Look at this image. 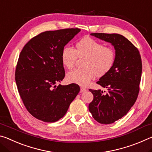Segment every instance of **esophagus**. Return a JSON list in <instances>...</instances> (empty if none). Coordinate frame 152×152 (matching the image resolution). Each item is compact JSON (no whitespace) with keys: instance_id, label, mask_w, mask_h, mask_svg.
Instances as JSON below:
<instances>
[{"instance_id":"34e87169","label":"esophagus","mask_w":152,"mask_h":152,"mask_svg":"<svg viewBox=\"0 0 152 152\" xmlns=\"http://www.w3.org/2000/svg\"><path fill=\"white\" fill-rule=\"evenodd\" d=\"M86 91V88L84 86H80V92H84Z\"/></svg>"}]
</instances>
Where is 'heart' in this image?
I'll return each instance as SVG.
<instances>
[{"label": "heart", "mask_w": 152, "mask_h": 152, "mask_svg": "<svg viewBox=\"0 0 152 152\" xmlns=\"http://www.w3.org/2000/svg\"><path fill=\"white\" fill-rule=\"evenodd\" d=\"M85 56L84 68H76L67 74V79L70 82L86 85L96 74L103 76L111 70L116 54L114 49L104 46L102 43L91 37H84L76 43V48L66 45L61 53V60L67 69L75 65L77 58Z\"/></svg>", "instance_id": "b5f03b06"}]
</instances>
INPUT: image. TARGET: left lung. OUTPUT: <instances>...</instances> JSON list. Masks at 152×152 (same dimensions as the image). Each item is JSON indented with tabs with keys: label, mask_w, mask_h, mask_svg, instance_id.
I'll return each mask as SVG.
<instances>
[{
	"label": "left lung",
	"mask_w": 152,
	"mask_h": 152,
	"mask_svg": "<svg viewBox=\"0 0 152 152\" xmlns=\"http://www.w3.org/2000/svg\"><path fill=\"white\" fill-rule=\"evenodd\" d=\"M91 35L111 43L115 50L116 58L111 70L96 82L107 92L89 89L94 96L88 106L92 117L101 124H110L125 116L137 100L142 72L141 56L137 48L121 35Z\"/></svg>",
	"instance_id": "left-lung-1"
}]
</instances>
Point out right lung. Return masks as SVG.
<instances>
[{"label":"right lung","instance_id":"right-lung-1","mask_svg":"<svg viewBox=\"0 0 152 152\" xmlns=\"http://www.w3.org/2000/svg\"><path fill=\"white\" fill-rule=\"evenodd\" d=\"M78 28L43 32L26 43L19 55L15 81L23 104L36 119L53 123L62 118L80 92L76 84H56L65 76L62 49Z\"/></svg>","mask_w":152,"mask_h":152}]
</instances>
